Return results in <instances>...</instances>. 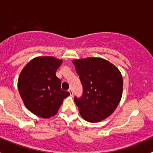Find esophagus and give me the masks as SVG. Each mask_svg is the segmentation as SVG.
<instances>
[{
    "label": "esophagus",
    "mask_w": 153,
    "mask_h": 153,
    "mask_svg": "<svg viewBox=\"0 0 153 153\" xmlns=\"http://www.w3.org/2000/svg\"><path fill=\"white\" fill-rule=\"evenodd\" d=\"M68 91H69V94H70V96H72V95H73V92H72V89H69Z\"/></svg>",
    "instance_id": "1"
}]
</instances>
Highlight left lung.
<instances>
[{"instance_id": "1", "label": "left lung", "mask_w": 153, "mask_h": 153, "mask_svg": "<svg viewBox=\"0 0 153 153\" xmlns=\"http://www.w3.org/2000/svg\"><path fill=\"white\" fill-rule=\"evenodd\" d=\"M83 86L81 98L75 97L80 115L88 122L106 119L117 108L123 93V78L119 69L101 58L72 61Z\"/></svg>"}]
</instances>
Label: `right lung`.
<instances>
[{"mask_svg": "<svg viewBox=\"0 0 153 153\" xmlns=\"http://www.w3.org/2000/svg\"><path fill=\"white\" fill-rule=\"evenodd\" d=\"M63 61L52 56L33 58L20 73L18 87L27 109L37 116L49 118L55 116L69 92L61 88L56 71Z\"/></svg>", "mask_w": 153, "mask_h": 153, "instance_id": "obj_1", "label": "right lung"}]
</instances>
